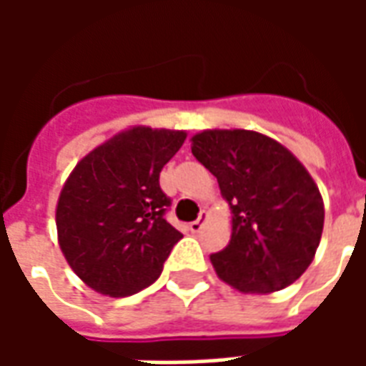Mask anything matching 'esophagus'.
<instances>
[{"label": "esophagus", "mask_w": 366, "mask_h": 366, "mask_svg": "<svg viewBox=\"0 0 366 366\" xmlns=\"http://www.w3.org/2000/svg\"><path fill=\"white\" fill-rule=\"evenodd\" d=\"M204 219H206V212H202L198 219L190 223V231H192V233H198V231L202 229V227H204Z\"/></svg>", "instance_id": "esophagus-1"}]
</instances>
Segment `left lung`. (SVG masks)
Returning <instances> with one entry per match:
<instances>
[{
    "mask_svg": "<svg viewBox=\"0 0 366 366\" xmlns=\"http://www.w3.org/2000/svg\"><path fill=\"white\" fill-rule=\"evenodd\" d=\"M192 154L217 178L233 212L229 245L209 259L241 292L282 290L314 259L323 231L317 186L282 144L254 131H204Z\"/></svg>",
    "mask_w": 366,
    "mask_h": 366,
    "instance_id": "8db88e82",
    "label": "left lung"
}]
</instances>
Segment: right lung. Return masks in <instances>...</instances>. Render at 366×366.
<instances>
[{"label":"right lung","instance_id":"right-lung-1","mask_svg":"<svg viewBox=\"0 0 366 366\" xmlns=\"http://www.w3.org/2000/svg\"><path fill=\"white\" fill-rule=\"evenodd\" d=\"M184 139V131H123L84 157L64 184L56 206L60 249L96 292L117 298L151 286L182 239L167 222L172 199L159 178Z\"/></svg>","mask_w":366,"mask_h":366}]
</instances>
